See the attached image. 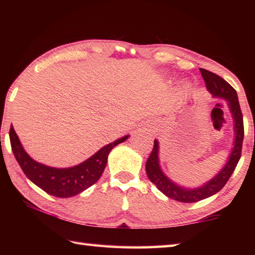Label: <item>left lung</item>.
<instances>
[{
    "label": "left lung",
    "mask_w": 255,
    "mask_h": 255,
    "mask_svg": "<svg viewBox=\"0 0 255 255\" xmlns=\"http://www.w3.org/2000/svg\"><path fill=\"white\" fill-rule=\"evenodd\" d=\"M202 77L206 83V88L210 92L214 97L223 99L227 102L231 112L232 118L235 122V142L234 148L229 154V159L225 166L221 169L218 174L214 176L211 180L206 182L204 185L196 188H187L171 181L163 171L161 170L159 161V142L154 140V145L150 156L145 163V172L149 180L152 182L160 192L166 195L177 202L181 203H196L199 200L208 198L218 193L223 188L226 183L228 182L231 174L234 173L236 166L241 158V150L243 137H245V128H243V116L241 108L238 100L236 90L227 82L226 80L220 78L219 75L208 71L206 69H199Z\"/></svg>",
    "instance_id": "1"
}]
</instances>
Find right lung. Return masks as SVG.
I'll return each instance as SVG.
<instances>
[{"instance_id":"1","label":"right lung","mask_w":255,"mask_h":255,"mask_svg":"<svg viewBox=\"0 0 255 255\" xmlns=\"http://www.w3.org/2000/svg\"><path fill=\"white\" fill-rule=\"evenodd\" d=\"M128 137L129 134L106 144L82 163L67 169H57L31 159L24 150L14 128L9 129L12 151L25 175L42 191L60 198L75 196L99 181L104 172L111 150L115 145L126 141Z\"/></svg>"}]
</instances>
